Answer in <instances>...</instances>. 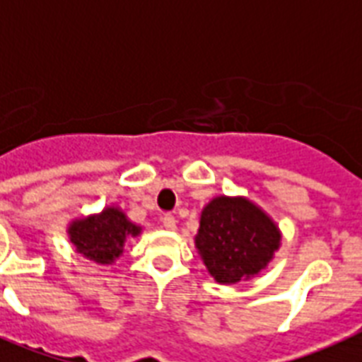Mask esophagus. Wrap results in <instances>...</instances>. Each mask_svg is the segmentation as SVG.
Instances as JSON below:
<instances>
[{
	"instance_id": "obj_1",
	"label": "esophagus",
	"mask_w": 362,
	"mask_h": 362,
	"mask_svg": "<svg viewBox=\"0 0 362 362\" xmlns=\"http://www.w3.org/2000/svg\"><path fill=\"white\" fill-rule=\"evenodd\" d=\"M163 227L167 229V231H175V229H176V218H175V216H165Z\"/></svg>"
}]
</instances>
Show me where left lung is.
Here are the masks:
<instances>
[{
	"label": "left lung",
	"mask_w": 362,
	"mask_h": 362,
	"mask_svg": "<svg viewBox=\"0 0 362 362\" xmlns=\"http://www.w3.org/2000/svg\"><path fill=\"white\" fill-rule=\"evenodd\" d=\"M280 246L278 223L244 195H218L201 210L195 247L221 286L261 274Z\"/></svg>",
	"instance_id": "1"
}]
</instances>
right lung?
<instances>
[{"mask_svg":"<svg viewBox=\"0 0 362 362\" xmlns=\"http://www.w3.org/2000/svg\"><path fill=\"white\" fill-rule=\"evenodd\" d=\"M142 233V226L131 221L118 204H109L99 212L69 221L67 237L82 257L95 264H112L124 255L127 238Z\"/></svg>","mask_w":362,"mask_h":362,"instance_id":"obj_1","label":"right lung"}]
</instances>
